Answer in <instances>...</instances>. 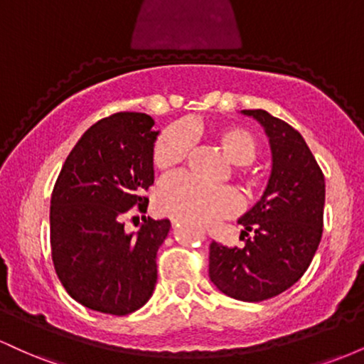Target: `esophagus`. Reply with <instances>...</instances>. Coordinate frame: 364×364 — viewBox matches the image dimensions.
<instances>
[{"mask_svg":"<svg viewBox=\"0 0 364 364\" xmlns=\"http://www.w3.org/2000/svg\"><path fill=\"white\" fill-rule=\"evenodd\" d=\"M179 225V220L178 219H173V228H178Z\"/></svg>","mask_w":364,"mask_h":364,"instance_id":"1","label":"esophagus"}]
</instances>
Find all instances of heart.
I'll return each instance as SVG.
<instances>
[{
    "mask_svg": "<svg viewBox=\"0 0 364 364\" xmlns=\"http://www.w3.org/2000/svg\"><path fill=\"white\" fill-rule=\"evenodd\" d=\"M212 139L219 145L229 162L246 166L258 154L257 139L250 129L237 124H224L212 129ZM191 147V129L171 127L162 132L154 145L152 162L159 171L176 168L188 156ZM241 178L248 186L255 185L252 174L241 171ZM156 208L161 214L190 223H208L217 217L235 214L240 207L236 191L229 186H205L188 174H174L162 179L156 190Z\"/></svg>",
    "mask_w": 364,
    "mask_h": 364,
    "instance_id": "1",
    "label": "heart"
}]
</instances>
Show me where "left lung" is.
I'll return each mask as SVG.
<instances>
[{
  "instance_id": "obj_1",
  "label": "left lung",
  "mask_w": 364,
  "mask_h": 364,
  "mask_svg": "<svg viewBox=\"0 0 364 364\" xmlns=\"http://www.w3.org/2000/svg\"><path fill=\"white\" fill-rule=\"evenodd\" d=\"M241 114L260 123L272 168L260 198L237 219L252 237L241 248L212 241L208 277L229 298L255 303L289 289L310 267L323 229L325 178L291 124L263 109Z\"/></svg>"
}]
</instances>
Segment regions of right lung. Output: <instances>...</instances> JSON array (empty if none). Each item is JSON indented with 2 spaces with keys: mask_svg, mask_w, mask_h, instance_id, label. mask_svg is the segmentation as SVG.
<instances>
[{
  "mask_svg": "<svg viewBox=\"0 0 364 364\" xmlns=\"http://www.w3.org/2000/svg\"><path fill=\"white\" fill-rule=\"evenodd\" d=\"M159 136L145 112H116L87 129L66 157L51 196V255L66 292L83 306L128 315L149 301L169 219L127 232L129 208L147 212Z\"/></svg>",
  "mask_w": 364,
  "mask_h": 364,
  "instance_id": "add662e5",
  "label": "right lung"
}]
</instances>
